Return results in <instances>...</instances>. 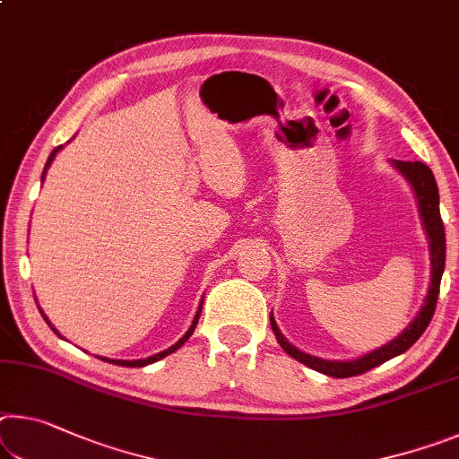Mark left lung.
<instances>
[{
	"mask_svg": "<svg viewBox=\"0 0 459 459\" xmlns=\"http://www.w3.org/2000/svg\"><path fill=\"white\" fill-rule=\"evenodd\" d=\"M392 165L396 167L398 173H403L404 179L411 184L414 195H417L420 221H423V229L429 238V253H431V286H429L425 304L420 307L419 315L412 318V323L406 326L396 339H392L386 345L377 347L376 351H369L358 359H347V361L315 358V355H308L300 351V349H296L292 343H288L286 337H283L281 331L278 329V325L273 321V312H272V315H269V321H272L273 334L283 351L292 355V358L300 363H304V366L316 369V372H321L325 376H333V377L359 376L363 372H369V369L376 366H382L384 361L404 353L406 349L412 347L414 341L425 333V329L433 318L435 307H437L441 275H443V269H446V229H443V221L439 214L437 181H435L433 171L420 161H392Z\"/></svg>",
	"mask_w": 459,
	"mask_h": 459,
	"instance_id": "obj_1",
	"label": "left lung"
}]
</instances>
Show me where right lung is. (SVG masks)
Wrapping results in <instances>:
<instances>
[{
	"mask_svg": "<svg viewBox=\"0 0 459 459\" xmlns=\"http://www.w3.org/2000/svg\"><path fill=\"white\" fill-rule=\"evenodd\" d=\"M63 147H56L53 152H50L48 155V161H47V165H45V171H42V181H45V176H47V169L50 167V163H53V159L56 157V152H59ZM200 312H202V302H200V307H198V312H195V316H194V323H192V326L190 329H187V333L184 334V337H181L176 345H171L169 349H165V351H161V353H157V355H151V358H147V359H133V361H128V359H108V358H100V359H104V361H110V363H116V366H125V368H144V366H149V363H155V361H159V359H163V358H167V355L169 353H173V351H178V349L186 343L187 339L192 337V333H194V329H195V325H198V318H200ZM40 315L45 316V321L48 323V326L50 329H53L56 334H59V331L55 329L53 325H50V321L47 318V315L45 312L40 310Z\"/></svg>",
	"mask_w": 459,
	"mask_h": 459,
	"instance_id": "1",
	"label": "right lung"
}]
</instances>
